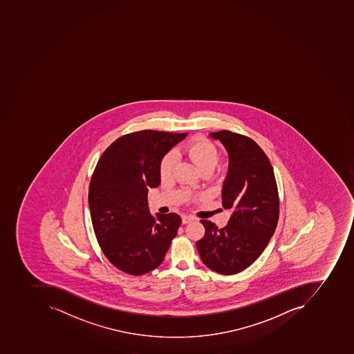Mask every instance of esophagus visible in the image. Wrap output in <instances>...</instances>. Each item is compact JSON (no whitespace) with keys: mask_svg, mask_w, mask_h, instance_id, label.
<instances>
[{"mask_svg":"<svg viewBox=\"0 0 354 354\" xmlns=\"http://www.w3.org/2000/svg\"><path fill=\"white\" fill-rule=\"evenodd\" d=\"M195 219H196V218L193 217V216H189V214H183V216H182V222H183L184 225L189 223V222L194 221Z\"/></svg>","mask_w":354,"mask_h":354,"instance_id":"esophagus-1","label":"esophagus"}]
</instances>
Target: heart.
<instances>
[{
	"mask_svg": "<svg viewBox=\"0 0 354 354\" xmlns=\"http://www.w3.org/2000/svg\"><path fill=\"white\" fill-rule=\"evenodd\" d=\"M183 153L198 167L199 170H214L220 161V150L210 140L196 138L183 148ZM176 168V155L169 151L163 156L159 165V172L162 180H169Z\"/></svg>",
	"mask_w": 354,
	"mask_h": 354,
	"instance_id": "b5f03b06",
	"label": "heart"
}]
</instances>
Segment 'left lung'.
Segmentation results:
<instances>
[{
	"label": "left lung",
	"instance_id": "obj_1",
	"mask_svg": "<svg viewBox=\"0 0 354 354\" xmlns=\"http://www.w3.org/2000/svg\"><path fill=\"white\" fill-rule=\"evenodd\" d=\"M229 153L222 187V206L232 210L225 227L201 220L204 238L197 241L201 261L220 274H235L250 267L268 245L279 219V194L268 157L245 135L231 131L210 134Z\"/></svg>",
	"mask_w": 354,
	"mask_h": 354
}]
</instances>
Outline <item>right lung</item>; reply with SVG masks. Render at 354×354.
<instances>
[{"label": "right lung", "mask_w": 354, "mask_h": 354, "mask_svg": "<svg viewBox=\"0 0 354 354\" xmlns=\"http://www.w3.org/2000/svg\"><path fill=\"white\" fill-rule=\"evenodd\" d=\"M187 133L144 129L114 140L91 176L88 203L99 246L116 268L142 276L160 266L182 219L148 209L149 187L160 184L163 156Z\"/></svg>", "instance_id": "right-lung-1"}]
</instances>
